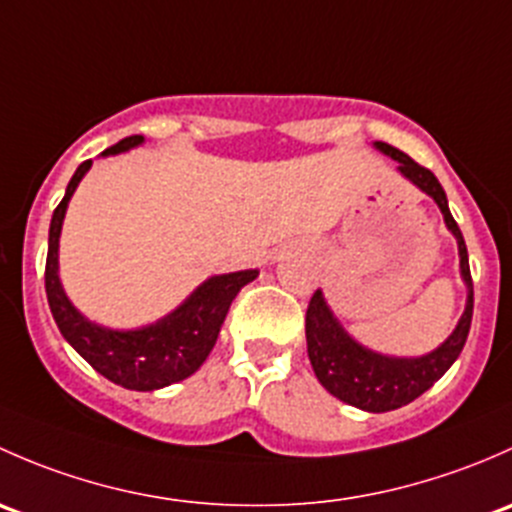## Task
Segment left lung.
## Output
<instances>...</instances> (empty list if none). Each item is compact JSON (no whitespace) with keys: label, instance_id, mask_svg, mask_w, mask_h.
Segmentation results:
<instances>
[{"label":"left lung","instance_id":"1","mask_svg":"<svg viewBox=\"0 0 512 512\" xmlns=\"http://www.w3.org/2000/svg\"><path fill=\"white\" fill-rule=\"evenodd\" d=\"M374 150L397 160L399 175L409 179L426 197L434 199L436 207L441 209L446 229L451 231L458 244V266H461V278L466 283V308H463L453 333L436 350L419 357H394L370 350L347 333L320 288L310 298L308 315H305V340H308V357L315 377L340 402L362 409V412L379 414L414 402L426 389L434 387V382H439L458 360L463 345H466L468 330H471L473 281L471 268H468L466 241L451 217L449 199L434 172L416 165L412 157L387 142H374Z\"/></svg>","mask_w":512,"mask_h":512}]
</instances>
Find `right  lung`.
I'll list each match as a JSON object with an SVG mask.
<instances>
[{
	"label": "right lung",
	"instance_id": "right-lung-1",
	"mask_svg": "<svg viewBox=\"0 0 512 512\" xmlns=\"http://www.w3.org/2000/svg\"><path fill=\"white\" fill-rule=\"evenodd\" d=\"M142 142H145L142 135H130L100 155H120V152L140 147ZM91 165L93 160L78 165L61 204L51 217L49 256H46V298H49L51 315L68 345L110 382L135 389V392H152V389L182 382L204 365L217 342L231 300L246 283L254 281L258 271L246 268V271L207 278L172 313L142 328L115 330L88 320L63 291L59 276V239L68 202Z\"/></svg>",
	"mask_w": 512,
	"mask_h": 512
}]
</instances>
